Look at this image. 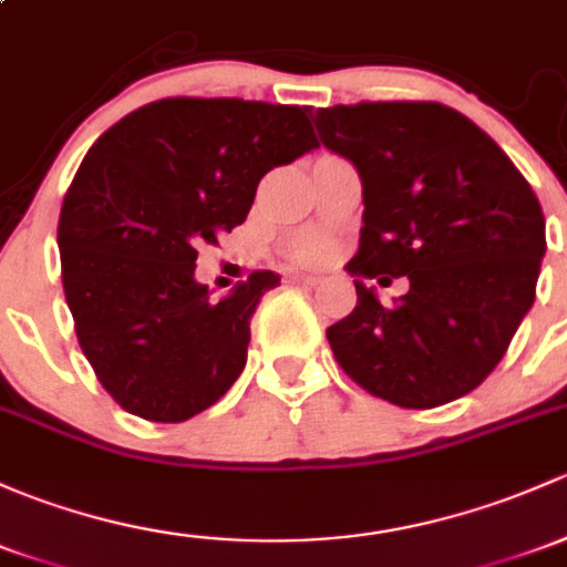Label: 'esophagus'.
Wrapping results in <instances>:
<instances>
[{"instance_id": "34e87169", "label": "esophagus", "mask_w": 567, "mask_h": 567, "mask_svg": "<svg viewBox=\"0 0 567 567\" xmlns=\"http://www.w3.org/2000/svg\"><path fill=\"white\" fill-rule=\"evenodd\" d=\"M293 282L296 285H307V288H315V285L320 282L318 277H293Z\"/></svg>"}]
</instances>
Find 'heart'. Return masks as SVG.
<instances>
[{"label": "heart", "mask_w": 567, "mask_h": 567, "mask_svg": "<svg viewBox=\"0 0 567 567\" xmlns=\"http://www.w3.org/2000/svg\"><path fill=\"white\" fill-rule=\"evenodd\" d=\"M320 255H323V241H318V238H307L293 249V260H299V264H315V260H320Z\"/></svg>", "instance_id": "1"}]
</instances>
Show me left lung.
<instances>
[{
	"instance_id": "left-lung-1",
	"label": "left lung",
	"mask_w": 567,
	"mask_h": 567,
	"mask_svg": "<svg viewBox=\"0 0 567 567\" xmlns=\"http://www.w3.org/2000/svg\"><path fill=\"white\" fill-rule=\"evenodd\" d=\"M326 148L363 187L355 309L326 337L372 396L410 410L454 402L488 378L535 301L546 252L538 198L478 124L440 103L315 111ZM408 276L383 308L367 278Z\"/></svg>"
}]
</instances>
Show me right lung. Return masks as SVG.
Returning <instances> with one entry per match:
<instances>
[{
  "label": "right lung",
  "mask_w": 567,
  "mask_h": 567,
  "mask_svg": "<svg viewBox=\"0 0 567 567\" xmlns=\"http://www.w3.org/2000/svg\"><path fill=\"white\" fill-rule=\"evenodd\" d=\"M315 146L299 105L168 97L89 148L59 214L62 285L83 355L127 413L178 424L236 383L279 274L208 301L198 247L247 219L268 171Z\"/></svg>",
  "instance_id": "right-lung-1"
}]
</instances>
